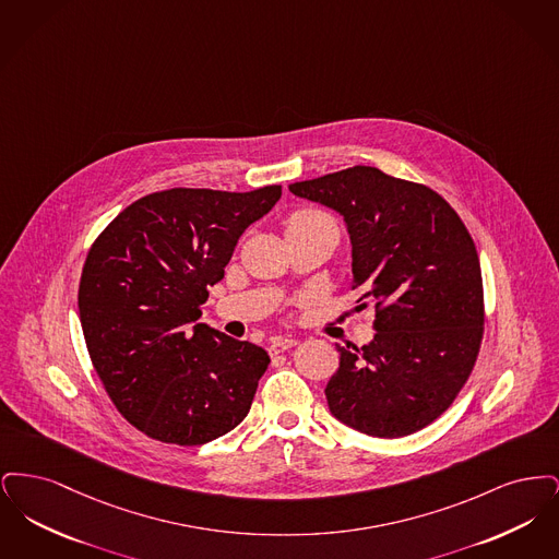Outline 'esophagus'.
Listing matches in <instances>:
<instances>
[{
  "mask_svg": "<svg viewBox=\"0 0 559 559\" xmlns=\"http://www.w3.org/2000/svg\"><path fill=\"white\" fill-rule=\"evenodd\" d=\"M293 346H297L295 337H272L267 349H270V354H281L285 349H292Z\"/></svg>",
  "mask_w": 559,
  "mask_h": 559,
  "instance_id": "1",
  "label": "esophagus"
}]
</instances>
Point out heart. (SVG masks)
Wrapping results in <instances>:
<instances>
[{
    "instance_id": "1",
    "label": "heart",
    "mask_w": 559,
    "mask_h": 559,
    "mask_svg": "<svg viewBox=\"0 0 559 559\" xmlns=\"http://www.w3.org/2000/svg\"><path fill=\"white\" fill-rule=\"evenodd\" d=\"M287 233H295V230H304V228H310V226H333V219L326 215V213L317 212V210H299V212H293L287 222Z\"/></svg>"
}]
</instances>
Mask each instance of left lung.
<instances>
[{
    "mask_svg": "<svg viewBox=\"0 0 559 559\" xmlns=\"http://www.w3.org/2000/svg\"><path fill=\"white\" fill-rule=\"evenodd\" d=\"M289 190L344 217L352 289L377 312L371 344H337L329 411L374 438L424 429L456 399L481 344V270L465 224L431 188L369 165Z\"/></svg>",
    "mask_w": 559,
    "mask_h": 559,
    "instance_id": "1",
    "label": "left lung"
}]
</instances>
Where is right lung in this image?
<instances>
[{
    "label": "right lung",
    "instance_id": "obj_1",
    "mask_svg": "<svg viewBox=\"0 0 559 559\" xmlns=\"http://www.w3.org/2000/svg\"><path fill=\"white\" fill-rule=\"evenodd\" d=\"M281 192H153L92 245L78 297L83 337L112 404L148 438L197 447L247 417L266 349L197 320L240 235Z\"/></svg>",
    "mask_w": 559,
    "mask_h": 559
}]
</instances>
